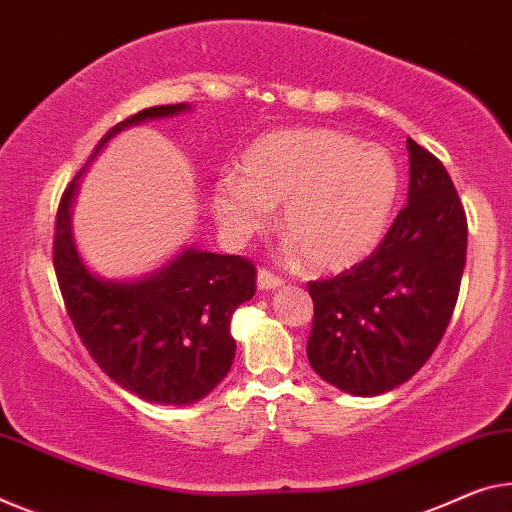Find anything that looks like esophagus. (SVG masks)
<instances>
[{
	"label": "esophagus",
	"mask_w": 512,
	"mask_h": 512,
	"mask_svg": "<svg viewBox=\"0 0 512 512\" xmlns=\"http://www.w3.org/2000/svg\"><path fill=\"white\" fill-rule=\"evenodd\" d=\"M281 286H283V279L274 277V274L267 272V270H258V288L274 290V288H281Z\"/></svg>",
	"instance_id": "obj_1"
}]
</instances>
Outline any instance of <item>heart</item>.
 <instances>
[{
  "instance_id": "b5f03b06",
  "label": "heart",
  "mask_w": 512,
  "mask_h": 512,
  "mask_svg": "<svg viewBox=\"0 0 512 512\" xmlns=\"http://www.w3.org/2000/svg\"><path fill=\"white\" fill-rule=\"evenodd\" d=\"M400 187L384 146L332 128L263 135L212 187V215L233 240L263 231L283 201L288 251L313 270H343L364 258L387 231Z\"/></svg>"
}]
</instances>
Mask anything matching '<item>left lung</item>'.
I'll return each mask as SVG.
<instances>
[{
	"label": "left lung",
	"instance_id": "left-lung-1",
	"mask_svg": "<svg viewBox=\"0 0 512 512\" xmlns=\"http://www.w3.org/2000/svg\"><path fill=\"white\" fill-rule=\"evenodd\" d=\"M407 206L366 261L311 281L313 371L352 396H380L442 341L467 261V217L444 164L407 139Z\"/></svg>",
	"mask_w": 512,
	"mask_h": 512
}]
</instances>
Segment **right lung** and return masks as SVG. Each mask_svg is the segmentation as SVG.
<instances>
[{"instance_id":"1","label":"right lung","mask_w":512,"mask_h":512,"mask_svg":"<svg viewBox=\"0 0 512 512\" xmlns=\"http://www.w3.org/2000/svg\"><path fill=\"white\" fill-rule=\"evenodd\" d=\"M187 102L141 109L100 139L91 160L121 130L190 112ZM84 169L66 187L54 226V272L66 311L96 364L146 403L190 405L231 371V316L256 293V267L242 256L187 247L146 277L121 281L91 272L73 238Z\"/></svg>"}]
</instances>
